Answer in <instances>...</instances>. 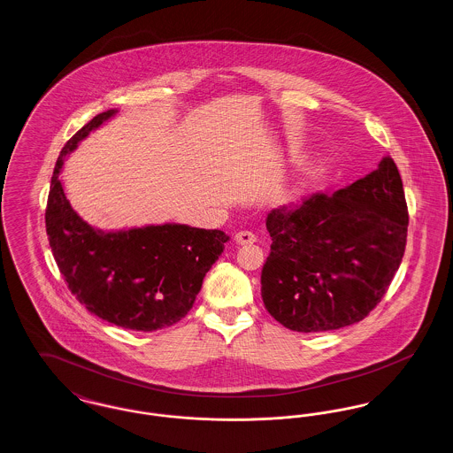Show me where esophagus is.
<instances>
[{
	"label": "esophagus",
	"mask_w": 453,
	"mask_h": 453,
	"mask_svg": "<svg viewBox=\"0 0 453 453\" xmlns=\"http://www.w3.org/2000/svg\"><path fill=\"white\" fill-rule=\"evenodd\" d=\"M234 241H236V244H241V246L242 244H253L257 241V236L250 231H239L234 236Z\"/></svg>",
	"instance_id": "obj_1"
}]
</instances>
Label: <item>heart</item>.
<instances>
[{"label": "heart", "mask_w": 453, "mask_h": 453, "mask_svg": "<svg viewBox=\"0 0 453 453\" xmlns=\"http://www.w3.org/2000/svg\"><path fill=\"white\" fill-rule=\"evenodd\" d=\"M297 192H299V187H294V188H290L288 190V196H294V195H297Z\"/></svg>", "instance_id": "1"}]
</instances>
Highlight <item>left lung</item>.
I'll use <instances>...</instances> for the list:
<instances>
[{
  "instance_id": "1",
  "label": "left lung",
  "mask_w": 453,
  "mask_h": 453,
  "mask_svg": "<svg viewBox=\"0 0 453 453\" xmlns=\"http://www.w3.org/2000/svg\"><path fill=\"white\" fill-rule=\"evenodd\" d=\"M408 222L403 180L388 156L346 188L272 211L261 272L266 311L299 333L362 321L403 261Z\"/></svg>"
}]
</instances>
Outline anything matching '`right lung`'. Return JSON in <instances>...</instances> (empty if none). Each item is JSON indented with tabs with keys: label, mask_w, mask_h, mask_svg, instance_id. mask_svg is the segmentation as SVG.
Returning <instances> with one entry per match:
<instances>
[{
	"label": "right lung",
	"mask_w": 453,
	"mask_h": 453,
	"mask_svg": "<svg viewBox=\"0 0 453 453\" xmlns=\"http://www.w3.org/2000/svg\"><path fill=\"white\" fill-rule=\"evenodd\" d=\"M117 113H98L65 142L50 181L45 227L69 290L91 314L132 331H156L188 314L229 237L174 222L104 231L73 209L61 180L65 157Z\"/></svg>",
	"instance_id": "add662e5"
}]
</instances>
